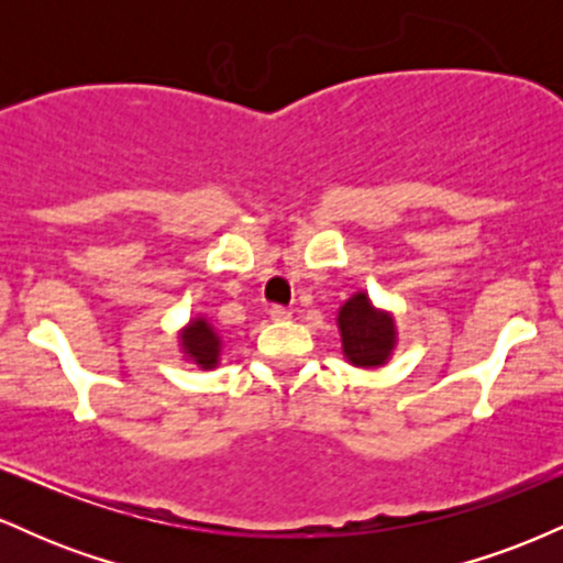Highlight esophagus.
Segmentation results:
<instances>
[{"instance_id":"obj_1","label":"esophagus","mask_w":563,"mask_h":563,"mask_svg":"<svg viewBox=\"0 0 563 563\" xmlns=\"http://www.w3.org/2000/svg\"><path fill=\"white\" fill-rule=\"evenodd\" d=\"M269 318H273L275 322H286V320H290V309L273 307V309H269Z\"/></svg>"}]
</instances>
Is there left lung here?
Instances as JSON below:
<instances>
[{
    "label": "left lung",
    "mask_w": 563,
    "mask_h": 563,
    "mask_svg": "<svg viewBox=\"0 0 563 563\" xmlns=\"http://www.w3.org/2000/svg\"><path fill=\"white\" fill-rule=\"evenodd\" d=\"M335 325L341 333V352L354 367H384L397 349V320L389 309H378L365 290L341 303Z\"/></svg>",
    "instance_id": "8db88e82"
}]
</instances>
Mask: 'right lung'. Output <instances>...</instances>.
<instances>
[{"label": "right lung", "instance_id": "add662e5", "mask_svg": "<svg viewBox=\"0 0 563 563\" xmlns=\"http://www.w3.org/2000/svg\"><path fill=\"white\" fill-rule=\"evenodd\" d=\"M179 346H183L185 360L198 365L200 371H214L222 357V335L211 325L209 318L198 314L179 331Z\"/></svg>", "mask_w": 563, "mask_h": 563}]
</instances>
